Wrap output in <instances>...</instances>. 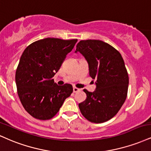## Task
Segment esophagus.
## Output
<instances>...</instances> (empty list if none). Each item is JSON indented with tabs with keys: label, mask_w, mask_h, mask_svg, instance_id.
<instances>
[{
	"label": "esophagus",
	"mask_w": 151,
	"mask_h": 151,
	"mask_svg": "<svg viewBox=\"0 0 151 151\" xmlns=\"http://www.w3.org/2000/svg\"><path fill=\"white\" fill-rule=\"evenodd\" d=\"M73 91H74V93H77V92L80 91V88H77V87H74Z\"/></svg>",
	"instance_id": "34e87169"
}]
</instances>
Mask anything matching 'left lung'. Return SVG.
Wrapping results in <instances>:
<instances>
[{
	"instance_id": "obj_1",
	"label": "left lung",
	"mask_w": 151,
	"mask_h": 151,
	"mask_svg": "<svg viewBox=\"0 0 151 151\" xmlns=\"http://www.w3.org/2000/svg\"><path fill=\"white\" fill-rule=\"evenodd\" d=\"M77 51L88 62L90 77L96 79L93 93L83 89L86 99L79 104L81 113L91 122H105L117 113L127 96L129 76L124 60L114 47L99 40H81Z\"/></svg>"
}]
</instances>
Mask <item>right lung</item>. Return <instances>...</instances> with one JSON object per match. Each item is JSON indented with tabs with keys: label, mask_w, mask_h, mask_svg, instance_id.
Here are the masks:
<instances>
[{
	"label": "right lung",
	"mask_w": 151,
	"mask_h": 151,
	"mask_svg": "<svg viewBox=\"0 0 151 151\" xmlns=\"http://www.w3.org/2000/svg\"><path fill=\"white\" fill-rule=\"evenodd\" d=\"M77 41L46 38L24 50L15 74L17 94L25 110L36 119L53 117L73 91L71 84L58 86L52 78Z\"/></svg>",
	"instance_id": "obj_1"
}]
</instances>
